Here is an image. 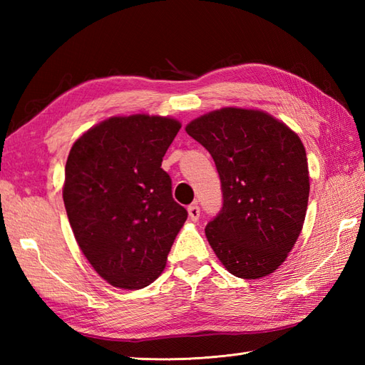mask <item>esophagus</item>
<instances>
[{
  "label": "esophagus",
  "instance_id": "esophagus-1",
  "mask_svg": "<svg viewBox=\"0 0 365 365\" xmlns=\"http://www.w3.org/2000/svg\"><path fill=\"white\" fill-rule=\"evenodd\" d=\"M188 216H190V220L191 221H197L199 220V216H200V208H199V205L197 204H192V205H190L188 207Z\"/></svg>",
  "mask_w": 365,
  "mask_h": 365
}]
</instances>
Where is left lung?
<instances>
[{
	"instance_id": "obj_1",
	"label": "left lung",
	"mask_w": 365,
	"mask_h": 365,
	"mask_svg": "<svg viewBox=\"0 0 365 365\" xmlns=\"http://www.w3.org/2000/svg\"><path fill=\"white\" fill-rule=\"evenodd\" d=\"M185 130L210 152L221 178L222 208L205 227L216 257L242 279L274 273L306 218L311 187L299 136L265 111L234 106Z\"/></svg>"
}]
</instances>
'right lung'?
Here are the masks:
<instances>
[{"label": "right lung", "mask_w": 365, "mask_h": 365, "mask_svg": "<svg viewBox=\"0 0 365 365\" xmlns=\"http://www.w3.org/2000/svg\"><path fill=\"white\" fill-rule=\"evenodd\" d=\"M180 127L163 115H114L83 133L67 157L63 197L75 240L118 289L152 284L187 221L161 169Z\"/></svg>", "instance_id": "right-lung-1"}]
</instances>
